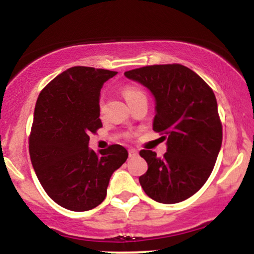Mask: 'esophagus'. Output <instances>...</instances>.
<instances>
[{
    "label": "esophagus",
    "mask_w": 254,
    "mask_h": 254,
    "mask_svg": "<svg viewBox=\"0 0 254 254\" xmlns=\"http://www.w3.org/2000/svg\"><path fill=\"white\" fill-rule=\"evenodd\" d=\"M137 155H138V151H137L136 149H130L129 150V156L130 157H135Z\"/></svg>",
    "instance_id": "esophagus-1"
}]
</instances>
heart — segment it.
<instances>
[{
  "instance_id": "1",
  "label": "heart",
  "mask_w": 254,
  "mask_h": 254,
  "mask_svg": "<svg viewBox=\"0 0 254 254\" xmlns=\"http://www.w3.org/2000/svg\"><path fill=\"white\" fill-rule=\"evenodd\" d=\"M123 95L125 100L130 101L132 100V99L139 97V95H143V92L135 86H125L123 89Z\"/></svg>"
}]
</instances>
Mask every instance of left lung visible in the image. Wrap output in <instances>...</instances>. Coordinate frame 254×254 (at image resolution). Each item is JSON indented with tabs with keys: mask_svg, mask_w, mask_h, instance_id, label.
Wrapping results in <instances>:
<instances>
[{
	"mask_svg": "<svg viewBox=\"0 0 254 254\" xmlns=\"http://www.w3.org/2000/svg\"><path fill=\"white\" fill-rule=\"evenodd\" d=\"M124 75L151 93L155 100L153 129L164 132L167 141L162 159L155 151H139L148 164L139 184L156 202H183L208 180L222 144L214 92L182 64L143 66Z\"/></svg>",
	"mask_w": 254,
	"mask_h": 254,
	"instance_id": "1",
	"label": "left lung"
}]
</instances>
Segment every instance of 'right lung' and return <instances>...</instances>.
Returning a JSON list of instances; mask_svg holds the SVG:
<instances>
[{
	"label": "right lung",
	"instance_id": "add662e5",
	"mask_svg": "<svg viewBox=\"0 0 254 254\" xmlns=\"http://www.w3.org/2000/svg\"><path fill=\"white\" fill-rule=\"evenodd\" d=\"M116 74L72 66L38 97L30 136L31 161L46 193L69 210L87 211L103 202L111 176L129 155L119 144L98 153L88 147L89 133L103 127L100 89Z\"/></svg>",
	"mask_w": 254,
	"mask_h": 254
}]
</instances>
